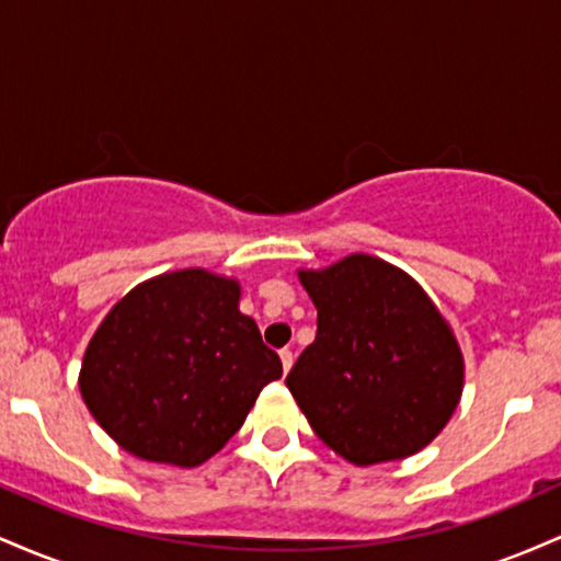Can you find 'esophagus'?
I'll return each instance as SVG.
<instances>
[{"instance_id":"obj_1","label":"esophagus","mask_w":561,"mask_h":561,"mask_svg":"<svg viewBox=\"0 0 561 561\" xmlns=\"http://www.w3.org/2000/svg\"><path fill=\"white\" fill-rule=\"evenodd\" d=\"M279 358H282V369H285V375L289 369H293V351H279Z\"/></svg>"}]
</instances>
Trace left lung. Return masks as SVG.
I'll return each instance as SVG.
<instances>
[{"instance_id":"1","label":"left lung","mask_w":561,"mask_h":561,"mask_svg":"<svg viewBox=\"0 0 561 561\" xmlns=\"http://www.w3.org/2000/svg\"><path fill=\"white\" fill-rule=\"evenodd\" d=\"M298 279L319 319L287 388L313 433L356 467L430 446L465 390L459 340L433 298L366 253L298 268Z\"/></svg>"}]
</instances>
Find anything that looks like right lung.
Wrapping results in <instances>:
<instances>
[{"label":"right lung","instance_id":"1","mask_svg":"<svg viewBox=\"0 0 561 561\" xmlns=\"http://www.w3.org/2000/svg\"><path fill=\"white\" fill-rule=\"evenodd\" d=\"M234 276L179 268L121 298L89 340L79 390L131 456L199 467L229 443L259 392L282 377Z\"/></svg>","mask_w":561,"mask_h":561}]
</instances>
